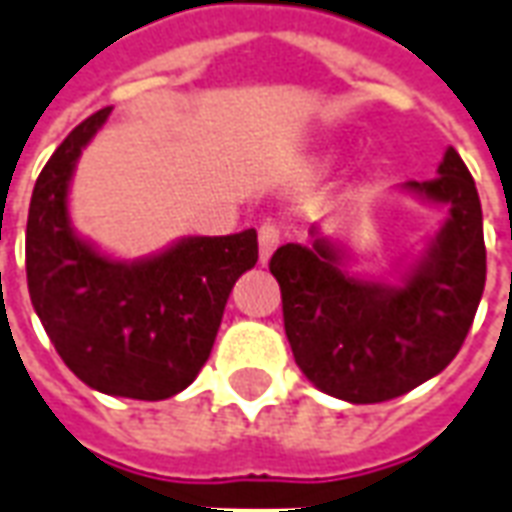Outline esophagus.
Here are the masks:
<instances>
[{
	"label": "esophagus",
	"instance_id": "34e87169",
	"mask_svg": "<svg viewBox=\"0 0 512 512\" xmlns=\"http://www.w3.org/2000/svg\"><path fill=\"white\" fill-rule=\"evenodd\" d=\"M282 230L274 221H266L260 232H257V244H260V263H268V257L274 255V249L280 246Z\"/></svg>",
	"mask_w": 512,
	"mask_h": 512
}]
</instances>
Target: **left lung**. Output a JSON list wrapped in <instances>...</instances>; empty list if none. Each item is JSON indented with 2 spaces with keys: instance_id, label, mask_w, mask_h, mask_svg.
<instances>
[{
  "instance_id": "8db88e82",
  "label": "left lung",
  "mask_w": 512,
  "mask_h": 512,
  "mask_svg": "<svg viewBox=\"0 0 512 512\" xmlns=\"http://www.w3.org/2000/svg\"><path fill=\"white\" fill-rule=\"evenodd\" d=\"M438 171V180L407 182L449 205V221L405 285L346 277L324 238L271 255L296 366L343 402L374 405L413 391L455 360L471 330L485 288L480 196L452 146Z\"/></svg>"
}]
</instances>
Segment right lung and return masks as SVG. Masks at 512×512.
Listing matches in <instances>:
<instances>
[{
  "mask_svg": "<svg viewBox=\"0 0 512 512\" xmlns=\"http://www.w3.org/2000/svg\"><path fill=\"white\" fill-rule=\"evenodd\" d=\"M110 107L77 124L35 180L27 288L63 363L94 391L169 399L205 366L235 280L257 263V232L188 238L141 263H113L69 227L66 191Z\"/></svg>",
  "mask_w": 512,
  "mask_h": 512,
  "instance_id": "add662e5",
  "label": "right lung"
}]
</instances>
